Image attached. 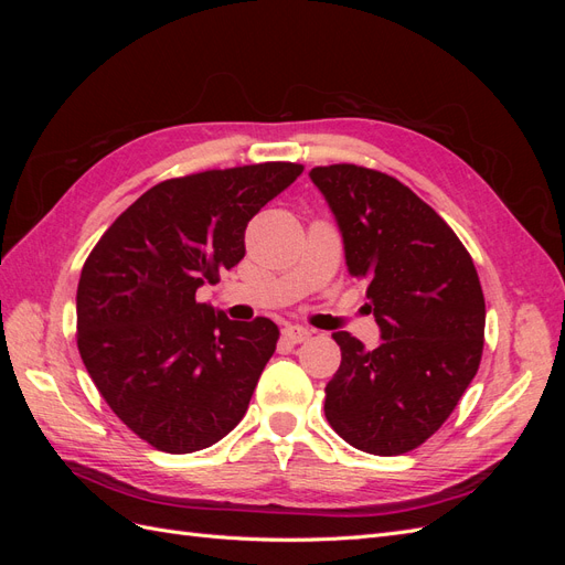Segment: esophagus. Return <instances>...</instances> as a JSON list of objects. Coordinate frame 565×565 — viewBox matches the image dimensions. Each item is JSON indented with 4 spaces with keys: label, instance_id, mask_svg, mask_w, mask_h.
<instances>
[{
    "label": "esophagus",
    "instance_id": "1",
    "mask_svg": "<svg viewBox=\"0 0 565 565\" xmlns=\"http://www.w3.org/2000/svg\"><path fill=\"white\" fill-rule=\"evenodd\" d=\"M282 337L287 341H292V344H301V341H306V339L311 337V330L303 328V324H285Z\"/></svg>",
    "mask_w": 565,
    "mask_h": 565
}]
</instances>
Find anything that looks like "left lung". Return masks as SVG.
<instances>
[{
  "label": "left lung",
  "instance_id": "8db88e82",
  "mask_svg": "<svg viewBox=\"0 0 565 565\" xmlns=\"http://www.w3.org/2000/svg\"><path fill=\"white\" fill-rule=\"evenodd\" d=\"M344 243L349 273L367 280L382 344L334 332L341 365L324 417L349 446L403 455L434 436L471 384L483 353L486 299L469 252L407 185L355 164L313 167Z\"/></svg>",
  "mask_w": 565,
  "mask_h": 565
}]
</instances>
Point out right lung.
<instances>
[{
    "mask_svg": "<svg viewBox=\"0 0 565 565\" xmlns=\"http://www.w3.org/2000/svg\"><path fill=\"white\" fill-rule=\"evenodd\" d=\"M301 172V164L264 162L162 181L115 218L84 262V367L152 448H210L245 417L278 324L231 320L195 292L243 259L249 218Z\"/></svg>",
    "mask_w": 565,
    "mask_h": 565,
    "instance_id": "obj_1",
    "label": "right lung"
}]
</instances>
